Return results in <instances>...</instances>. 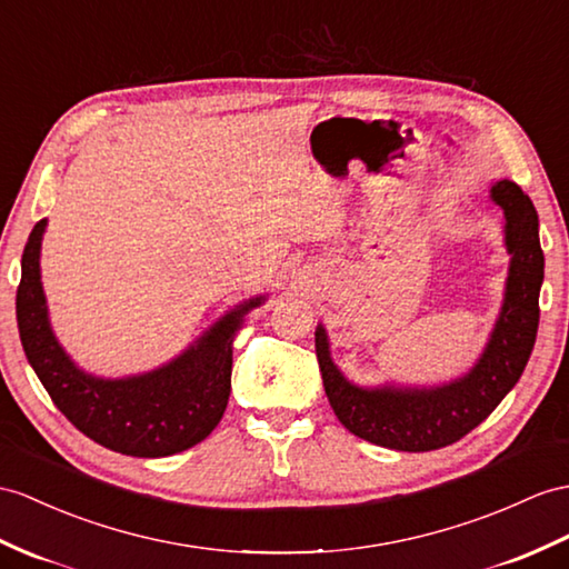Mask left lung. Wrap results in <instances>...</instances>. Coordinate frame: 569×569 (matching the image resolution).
<instances>
[{
  "label": "left lung",
  "instance_id": "8db88e82",
  "mask_svg": "<svg viewBox=\"0 0 569 569\" xmlns=\"http://www.w3.org/2000/svg\"><path fill=\"white\" fill-rule=\"evenodd\" d=\"M490 200L505 212V246L511 258L500 316L463 377L439 386H359L332 362L328 332L318 323L316 357L326 396L338 420L359 439L412 453L449 447L476 429L517 386L538 332L543 251L536 207L517 183L497 180Z\"/></svg>",
  "mask_w": 569,
  "mask_h": 569
}]
</instances>
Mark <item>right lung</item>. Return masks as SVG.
Returning a JSON list of instances; mask_svg holds the SVG:
<instances>
[{
    "mask_svg": "<svg viewBox=\"0 0 569 569\" xmlns=\"http://www.w3.org/2000/svg\"><path fill=\"white\" fill-rule=\"evenodd\" d=\"M46 227L48 219H40L23 248L17 321L23 352L52 403L96 445L124 456L161 459L200 445L229 403L233 338L246 313L268 297L241 301L171 362L130 377H96L77 367L52 332L40 282Z\"/></svg>",
    "mask_w": 569,
    "mask_h": 569,
    "instance_id": "1",
    "label": "right lung"
}]
</instances>
